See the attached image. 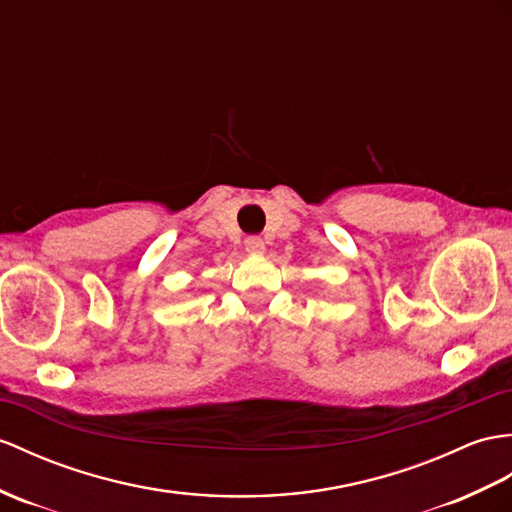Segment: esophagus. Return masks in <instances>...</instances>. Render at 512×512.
Masks as SVG:
<instances>
[{
	"label": "esophagus",
	"mask_w": 512,
	"mask_h": 512,
	"mask_svg": "<svg viewBox=\"0 0 512 512\" xmlns=\"http://www.w3.org/2000/svg\"><path fill=\"white\" fill-rule=\"evenodd\" d=\"M244 246H246V251H248V253H264V248H266L264 240H261L259 235H248V237H246V242H244Z\"/></svg>",
	"instance_id": "1"
}]
</instances>
